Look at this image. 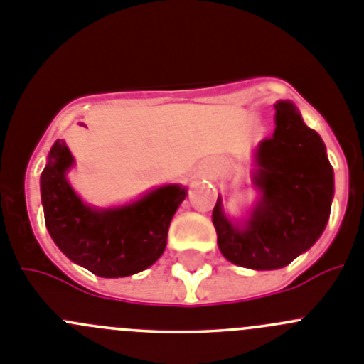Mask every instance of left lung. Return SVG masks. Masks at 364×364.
Listing matches in <instances>:
<instances>
[{
	"mask_svg": "<svg viewBox=\"0 0 364 364\" xmlns=\"http://www.w3.org/2000/svg\"><path fill=\"white\" fill-rule=\"evenodd\" d=\"M276 130L255 152L254 185L259 190L250 218L232 223L223 201L212 212L221 254L252 270L292 263L321 237L330 218L333 170L323 139L309 129L290 101H277Z\"/></svg>",
	"mask_w": 364,
	"mask_h": 364,
	"instance_id": "obj_1",
	"label": "left lung"
}]
</instances>
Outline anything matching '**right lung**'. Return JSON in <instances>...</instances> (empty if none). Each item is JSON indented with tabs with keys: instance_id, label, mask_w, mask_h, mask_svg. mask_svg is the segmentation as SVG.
Returning a JSON list of instances; mask_svg holds the SVG:
<instances>
[{
	"instance_id": "right-lung-1",
	"label": "right lung",
	"mask_w": 364,
	"mask_h": 364,
	"mask_svg": "<svg viewBox=\"0 0 364 364\" xmlns=\"http://www.w3.org/2000/svg\"><path fill=\"white\" fill-rule=\"evenodd\" d=\"M74 165L63 139L52 145L41 172L45 225L68 259L100 277H125L145 270L161 257L170 221L186 188L165 185L141 199L116 208L85 205L67 179Z\"/></svg>"
}]
</instances>
